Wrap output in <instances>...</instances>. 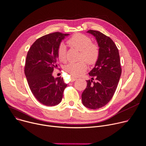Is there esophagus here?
I'll return each mask as SVG.
<instances>
[{"label": "esophagus", "instance_id": "esophagus-1", "mask_svg": "<svg viewBox=\"0 0 146 146\" xmlns=\"http://www.w3.org/2000/svg\"><path fill=\"white\" fill-rule=\"evenodd\" d=\"M77 79V78H76V77H71V79H70V81L72 82H74V81H75V80H76Z\"/></svg>", "mask_w": 146, "mask_h": 146}]
</instances>
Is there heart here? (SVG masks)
I'll return each mask as SVG.
<instances>
[{"label": "heart", "instance_id": "obj_1", "mask_svg": "<svg viewBox=\"0 0 146 146\" xmlns=\"http://www.w3.org/2000/svg\"><path fill=\"white\" fill-rule=\"evenodd\" d=\"M67 43L70 46L80 52L79 60H83L78 63L68 64L65 67L66 72L73 76H80L87 68L85 61L89 64H94L98 61L99 56V47L97 44L92 43L89 37L83 34L77 33L67 40ZM57 57L59 60L63 63L67 61L66 47L63 43H61L58 48Z\"/></svg>", "mask_w": 146, "mask_h": 146}]
</instances>
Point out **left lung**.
Here are the masks:
<instances>
[{
	"mask_svg": "<svg viewBox=\"0 0 146 146\" xmlns=\"http://www.w3.org/2000/svg\"><path fill=\"white\" fill-rule=\"evenodd\" d=\"M99 47V56L89 72L92 80H86L87 87L82 94L83 105L98 109L108 104L113 98L121 74L119 50L111 38L100 32L89 30ZM96 81L93 82L94 77Z\"/></svg>",
	"mask_w": 146,
	"mask_h": 146,
	"instance_id": "1",
	"label": "left lung"
}]
</instances>
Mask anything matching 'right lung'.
<instances>
[{"label":"right lung","mask_w":146,"mask_h":146,"mask_svg":"<svg viewBox=\"0 0 146 146\" xmlns=\"http://www.w3.org/2000/svg\"><path fill=\"white\" fill-rule=\"evenodd\" d=\"M69 34L60 32L44 35L31 46L27 52L25 74L30 89L42 104L53 106L60 103L67 86L62 77L54 78L57 68V50L62 40Z\"/></svg>","instance_id":"right-lung-1"}]
</instances>
